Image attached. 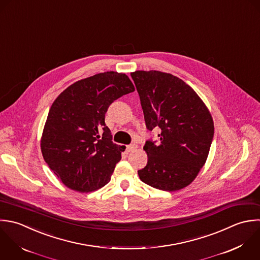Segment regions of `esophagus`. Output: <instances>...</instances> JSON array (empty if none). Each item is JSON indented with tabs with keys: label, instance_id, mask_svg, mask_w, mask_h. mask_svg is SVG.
<instances>
[{
	"label": "esophagus",
	"instance_id": "obj_1",
	"mask_svg": "<svg viewBox=\"0 0 260 260\" xmlns=\"http://www.w3.org/2000/svg\"><path fill=\"white\" fill-rule=\"evenodd\" d=\"M136 148H137L136 145H128V146H126V152L127 153L128 152H133L134 150H136Z\"/></svg>",
	"mask_w": 260,
	"mask_h": 260
}]
</instances>
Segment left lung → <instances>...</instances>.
Segmentation results:
<instances>
[{
  "mask_svg": "<svg viewBox=\"0 0 260 260\" xmlns=\"http://www.w3.org/2000/svg\"><path fill=\"white\" fill-rule=\"evenodd\" d=\"M131 76L147 128L161 132L159 143L146 141L148 163L138 171L140 179L160 190H179L207 161L214 138L212 115L194 90L171 74L136 71Z\"/></svg>",
  "mask_w": 260,
  "mask_h": 260,
  "instance_id": "obj_1",
  "label": "left lung"
}]
</instances>
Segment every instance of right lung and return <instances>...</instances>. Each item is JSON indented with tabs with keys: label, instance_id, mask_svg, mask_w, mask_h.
<instances>
[{
	"label": "right lung",
	"instance_id": "right-lung-1",
	"mask_svg": "<svg viewBox=\"0 0 260 260\" xmlns=\"http://www.w3.org/2000/svg\"><path fill=\"white\" fill-rule=\"evenodd\" d=\"M135 91L125 74L106 72L80 80L52 103L41 138L44 161L73 190L90 192L110 181L124 146L105 124L109 105Z\"/></svg>",
	"mask_w": 260,
	"mask_h": 260
}]
</instances>
